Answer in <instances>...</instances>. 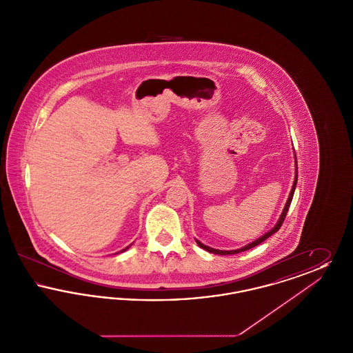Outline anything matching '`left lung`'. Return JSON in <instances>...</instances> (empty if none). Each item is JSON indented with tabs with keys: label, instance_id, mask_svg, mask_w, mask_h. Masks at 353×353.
Returning a JSON list of instances; mask_svg holds the SVG:
<instances>
[{
	"label": "left lung",
	"instance_id": "left-lung-1",
	"mask_svg": "<svg viewBox=\"0 0 353 353\" xmlns=\"http://www.w3.org/2000/svg\"><path fill=\"white\" fill-rule=\"evenodd\" d=\"M296 159V157H295ZM296 172H295V180H294V185H292V189H291V192H290V196H288V200L285 202V209H283V212H282V214H281V217L278 219V222H276V225L268 232L266 234L262 235L261 238H258V239H255L254 242L252 243H249V245H246V246H243V248H241V249H238V250H217V249H212V248H209V246H206V245H203L201 243L200 241H197L196 239V242H197V245L202 248L203 250H206V252H213V254H219V255H228V254H238V252H246V250H249V249H252V248H255V246H258L259 243H262L263 241H266L269 236L274 234V233H276L279 229H281V226H282V223H283V221H285V216H287V212H288V208H290V205H291V201H292V197H294V192H295V188H296V181H298V165H296Z\"/></svg>",
	"mask_w": 353,
	"mask_h": 353
}]
</instances>
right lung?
<instances>
[{
	"mask_svg": "<svg viewBox=\"0 0 353 353\" xmlns=\"http://www.w3.org/2000/svg\"><path fill=\"white\" fill-rule=\"evenodd\" d=\"M128 248H130V246H128ZM128 248H125V249H124V250H121V252H125V250H127V249H128Z\"/></svg>",
	"mask_w": 353,
	"mask_h": 353,
	"instance_id": "add662e5",
	"label": "right lung"
}]
</instances>
